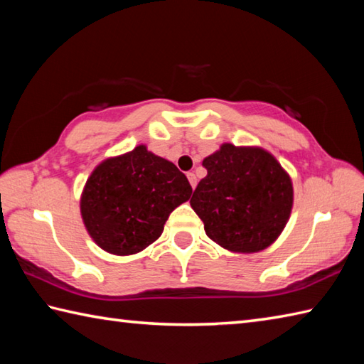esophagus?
<instances>
[{
	"label": "esophagus",
	"instance_id": "esophagus-1",
	"mask_svg": "<svg viewBox=\"0 0 364 364\" xmlns=\"http://www.w3.org/2000/svg\"><path fill=\"white\" fill-rule=\"evenodd\" d=\"M188 180H189V183H191L192 189H196V186H197V176H196L194 172H189V173H188Z\"/></svg>",
	"mask_w": 364,
	"mask_h": 364
}]
</instances>
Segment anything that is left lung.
Returning a JSON list of instances; mask_svg holds the SVG:
<instances>
[{
    "mask_svg": "<svg viewBox=\"0 0 364 364\" xmlns=\"http://www.w3.org/2000/svg\"><path fill=\"white\" fill-rule=\"evenodd\" d=\"M208 175L191 198L208 237L231 252L264 250L289 220L294 191L289 175L259 146L223 144L203 159Z\"/></svg>",
    "mask_w": 364,
    "mask_h": 364,
    "instance_id": "left-lung-1",
    "label": "left lung"
}]
</instances>
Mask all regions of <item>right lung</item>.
Listing matches in <instances>:
<instances>
[{"label": "right lung", "instance_id": "1", "mask_svg": "<svg viewBox=\"0 0 364 364\" xmlns=\"http://www.w3.org/2000/svg\"><path fill=\"white\" fill-rule=\"evenodd\" d=\"M192 188L173 162L137 145L107 158L87 178L81 215L98 247L112 255H134L156 241L176 206Z\"/></svg>", "mask_w": 364, "mask_h": 364}]
</instances>
